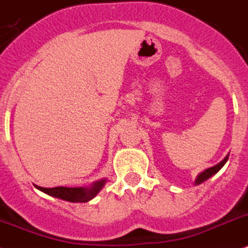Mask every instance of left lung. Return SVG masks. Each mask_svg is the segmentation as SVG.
Masks as SVG:
<instances>
[{
    "label": "left lung",
    "mask_w": 248,
    "mask_h": 248,
    "mask_svg": "<svg viewBox=\"0 0 248 248\" xmlns=\"http://www.w3.org/2000/svg\"><path fill=\"white\" fill-rule=\"evenodd\" d=\"M228 155H230V154H227V155L225 156V159L222 160V162H219L218 164H216L215 167H211V168H207L206 170H203L202 173H200V174L197 175L196 181H194V185H196V186L201 185V183H203L204 181H207V179L211 178L212 175H215L216 173L218 172L219 169L222 168V167L225 166L226 162L228 160Z\"/></svg>",
    "instance_id": "left-lung-1"
}]
</instances>
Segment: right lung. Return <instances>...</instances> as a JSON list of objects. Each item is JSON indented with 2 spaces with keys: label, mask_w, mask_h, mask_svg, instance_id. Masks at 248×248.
<instances>
[{
  "label": "right lung",
  "mask_w": 248,
  "mask_h": 248,
  "mask_svg": "<svg viewBox=\"0 0 248 248\" xmlns=\"http://www.w3.org/2000/svg\"><path fill=\"white\" fill-rule=\"evenodd\" d=\"M107 183V179L103 178L100 181L94 182L90 187H55V188H42L40 186H35L44 193L48 196L56 197L60 200L67 201L74 203H85L92 201L96 194L103 189Z\"/></svg>",
  "instance_id": "right-lung-1"
}]
</instances>
